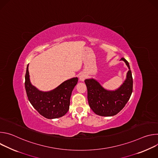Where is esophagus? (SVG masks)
Segmentation results:
<instances>
[{
  "label": "esophagus",
  "instance_id": "esophagus-1",
  "mask_svg": "<svg viewBox=\"0 0 158 158\" xmlns=\"http://www.w3.org/2000/svg\"><path fill=\"white\" fill-rule=\"evenodd\" d=\"M85 78H86V76H85V74H81L80 75V76H79L80 80L82 81H84V79H85Z\"/></svg>",
  "mask_w": 158,
  "mask_h": 158
}]
</instances>
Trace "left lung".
<instances>
[{
    "label": "left lung",
    "mask_w": 158,
    "mask_h": 158,
    "mask_svg": "<svg viewBox=\"0 0 158 158\" xmlns=\"http://www.w3.org/2000/svg\"><path fill=\"white\" fill-rule=\"evenodd\" d=\"M128 67L126 79L114 91H107L93 79L84 81L87 89V99L94 112L101 116H112L117 114L125 106L132 93L133 81L129 62L121 58Z\"/></svg>",
    "instance_id": "left-lung-1"
}]
</instances>
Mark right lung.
<instances>
[{
    "label": "right lung",
    "mask_w": 158,
    "mask_h": 158,
    "mask_svg": "<svg viewBox=\"0 0 158 158\" xmlns=\"http://www.w3.org/2000/svg\"><path fill=\"white\" fill-rule=\"evenodd\" d=\"M27 66L25 76V88L29 101L42 116L55 119L64 116L69 109L72 91L78 81L74 77L62 83L49 92L40 91L30 82Z\"/></svg>",
    "instance_id": "add662e5"
}]
</instances>
